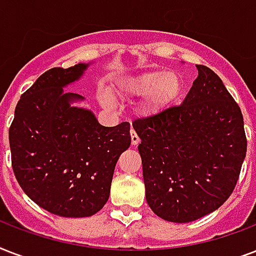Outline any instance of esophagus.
<instances>
[{
  "label": "esophagus",
  "instance_id": "obj_1",
  "mask_svg": "<svg viewBox=\"0 0 256 256\" xmlns=\"http://www.w3.org/2000/svg\"><path fill=\"white\" fill-rule=\"evenodd\" d=\"M130 136H132V144H134V146H136V144L140 142V136H136V132H134L132 128V132H130Z\"/></svg>",
  "mask_w": 256,
  "mask_h": 256
}]
</instances>
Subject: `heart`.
I'll list each match as a JSON object with an SVG mask.
<instances>
[{
    "instance_id": "1",
    "label": "heart",
    "mask_w": 256,
    "mask_h": 256,
    "mask_svg": "<svg viewBox=\"0 0 256 256\" xmlns=\"http://www.w3.org/2000/svg\"><path fill=\"white\" fill-rule=\"evenodd\" d=\"M116 88L124 98L140 96L136 112L142 116H154L178 100L182 94L183 82L175 72H144L122 80ZM98 100L104 108L116 106V100L108 90H102Z\"/></svg>"
}]
</instances>
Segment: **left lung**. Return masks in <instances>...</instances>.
Segmentation results:
<instances>
[{
	"label": "left lung",
	"instance_id": "left-lung-1",
	"mask_svg": "<svg viewBox=\"0 0 256 256\" xmlns=\"http://www.w3.org/2000/svg\"><path fill=\"white\" fill-rule=\"evenodd\" d=\"M196 69L182 104L132 124L140 138L148 204L174 223L192 222L222 206L246 158L238 104L212 70Z\"/></svg>",
	"mask_w": 256,
	"mask_h": 256
}]
</instances>
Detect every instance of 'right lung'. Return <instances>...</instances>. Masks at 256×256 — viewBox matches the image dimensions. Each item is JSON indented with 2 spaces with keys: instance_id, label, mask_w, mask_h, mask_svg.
<instances>
[{
  "instance_id": "obj_1",
  "label": "right lung",
  "mask_w": 256,
  "mask_h": 256,
  "mask_svg": "<svg viewBox=\"0 0 256 256\" xmlns=\"http://www.w3.org/2000/svg\"><path fill=\"white\" fill-rule=\"evenodd\" d=\"M92 64L44 73L18 100L9 128L12 166L25 194L52 214L85 218L104 206L116 160L132 144L130 124L106 128L64 88Z\"/></svg>"
}]
</instances>
